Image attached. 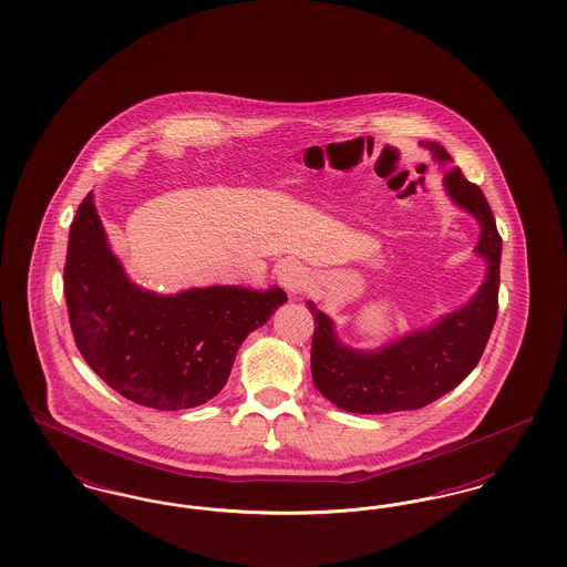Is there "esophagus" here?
Listing matches in <instances>:
<instances>
[{
    "label": "esophagus",
    "instance_id": "obj_1",
    "mask_svg": "<svg viewBox=\"0 0 567 567\" xmlns=\"http://www.w3.org/2000/svg\"><path fill=\"white\" fill-rule=\"evenodd\" d=\"M278 280H280V285L285 287V291L289 296H297V293H301L306 289L308 274L296 261H287L278 270Z\"/></svg>",
    "mask_w": 567,
    "mask_h": 567
}]
</instances>
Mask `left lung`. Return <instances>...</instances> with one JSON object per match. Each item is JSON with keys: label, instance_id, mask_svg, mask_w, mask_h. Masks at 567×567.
Instances as JSON below:
<instances>
[{"label": "left lung", "instance_id": "1", "mask_svg": "<svg viewBox=\"0 0 567 567\" xmlns=\"http://www.w3.org/2000/svg\"><path fill=\"white\" fill-rule=\"evenodd\" d=\"M437 162H453L440 144H427ZM444 187L453 202L476 216L481 240L476 252L488 264L481 291L463 308L437 323L408 333L377 352L352 351L338 342L333 323L315 303L312 380L331 404L357 414H389L419 410L453 391L481 361L497 319L502 236L495 216L478 185L470 183L458 167L444 174Z\"/></svg>", "mask_w": 567, "mask_h": 567}]
</instances>
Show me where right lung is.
<instances>
[{"label":"right lung","instance_id":"obj_1","mask_svg":"<svg viewBox=\"0 0 567 567\" xmlns=\"http://www.w3.org/2000/svg\"><path fill=\"white\" fill-rule=\"evenodd\" d=\"M63 293L91 370L123 398L155 410L195 408L218 395L244 338L287 301L278 287L167 297L135 287L110 250L91 193L70 225Z\"/></svg>","mask_w":567,"mask_h":567}]
</instances>
